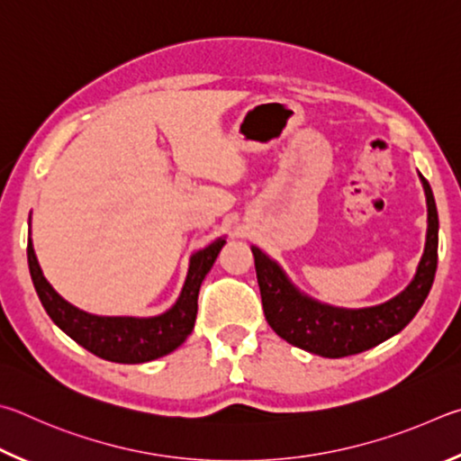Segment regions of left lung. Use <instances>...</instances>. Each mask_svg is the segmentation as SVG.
I'll list each match as a JSON object with an SVG mask.
<instances>
[{
  "instance_id": "obj_1",
  "label": "left lung",
  "mask_w": 461,
  "mask_h": 461,
  "mask_svg": "<svg viewBox=\"0 0 461 461\" xmlns=\"http://www.w3.org/2000/svg\"><path fill=\"white\" fill-rule=\"evenodd\" d=\"M419 177L427 196L425 251L413 281L389 302L360 310L320 303L302 294L261 249L251 247L265 318L277 336L324 358H342L389 340L415 318L433 285L439 240V218L431 185L421 174Z\"/></svg>"
}]
</instances>
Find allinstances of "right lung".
Returning <instances> with one entry per match:
<instances>
[{"label":"right lung","instance_id":"1","mask_svg":"<svg viewBox=\"0 0 461 461\" xmlns=\"http://www.w3.org/2000/svg\"><path fill=\"white\" fill-rule=\"evenodd\" d=\"M224 243V239H216L214 243L190 257L188 276L177 302L167 312L153 318L95 316L75 308L46 281L32 240H28V265L40 302L64 334H68L95 357L121 365H140L174 352L190 336L196 321L200 285Z\"/></svg>","mask_w":461,"mask_h":461}]
</instances>
